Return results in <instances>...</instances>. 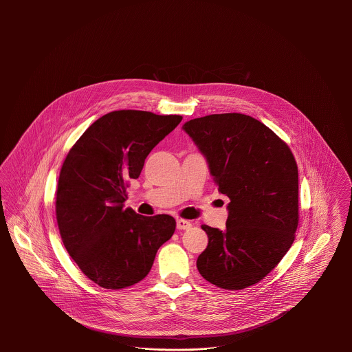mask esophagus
Segmentation results:
<instances>
[{"label": "esophagus", "instance_id": "obj_1", "mask_svg": "<svg viewBox=\"0 0 352 352\" xmlns=\"http://www.w3.org/2000/svg\"><path fill=\"white\" fill-rule=\"evenodd\" d=\"M192 226V223L190 222V221H187V219H177L176 221V228H177V230H187V229H190Z\"/></svg>", "mask_w": 352, "mask_h": 352}]
</instances>
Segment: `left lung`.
Returning <instances> with one entry per match:
<instances>
[{
  "instance_id": "1",
  "label": "left lung",
  "mask_w": 352,
  "mask_h": 352,
  "mask_svg": "<svg viewBox=\"0 0 352 352\" xmlns=\"http://www.w3.org/2000/svg\"><path fill=\"white\" fill-rule=\"evenodd\" d=\"M183 130L206 157L229 215L222 232L207 225L208 244L197 260L217 287L241 290L260 282L290 250L298 228V166L290 148L244 113H214Z\"/></svg>"
}]
</instances>
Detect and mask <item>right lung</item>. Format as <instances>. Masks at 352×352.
<instances>
[{
  "label": "right lung",
  "mask_w": 352,
  "mask_h": 352,
  "mask_svg": "<svg viewBox=\"0 0 352 352\" xmlns=\"http://www.w3.org/2000/svg\"><path fill=\"white\" fill-rule=\"evenodd\" d=\"M180 115L112 111L92 123L60 168L55 212L63 245L80 270L104 289L141 282L158 248L176 229L173 217L124 208L130 179L182 122Z\"/></svg>",
  "instance_id": "obj_1"
}]
</instances>
